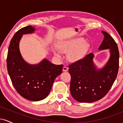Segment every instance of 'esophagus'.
Wrapping results in <instances>:
<instances>
[{
	"label": "esophagus",
	"mask_w": 123,
	"mask_h": 123,
	"mask_svg": "<svg viewBox=\"0 0 123 123\" xmlns=\"http://www.w3.org/2000/svg\"><path fill=\"white\" fill-rule=\"evenodd\" d=\"M62 70L63 72H66L68 70V68L66 67V66H63V68H62Z\"/></svg>",
	"instance_id": "esophagus-1"
}]
</instances>
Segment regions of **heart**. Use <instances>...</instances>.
I'll use <instances>...</instances> for the list:
<instances>
[{"label":"heart","mask_w":123,"mask_h":123,"mask_svg":"<svg viewBox=\"0 0 123 123\" xmlns=\"http://www.w3.org/2000/svg\"><path fill=\"white\" fill-rule=\"evenodd\" d=\"M58 48L62 53L68 54V58L71 62H76L82 60L88 50L89 46L81 38L63 41L58 44ZM53 53L56 57L62 58L60 51L56 48H53Z\"/></svg>","instance_id":"obj_1"}]
</instances>
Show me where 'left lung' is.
<instances>
[{
    "mask_svg": "<svg viewBox=\"0 0 123 123\" xmlns=\"http://www.w3.org/2000/svg\"><path fill=\"white\" fill-rule=\"evenodd\" d=\"M99 50L109 49V58L101 68L93 61L94 55L90 53L84 58L69 66L71 76L70 91L73 98L80 102L91 103L101 99L108 92L116 79L118 70L119 52L117 45L107 32Z\"/></svg>",
    "mask_w": 123,
    "mask_h": 123,
    "instance_id": "obj_1",
    "label": "left lung"
}]
</instances>
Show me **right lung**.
Returning <instances> with one entry per match:
<instances>
[{
  "label": "right lung",
  "mask_w": 123,
  "mask_h": 123,
  "mask_svg": "<svg viewBox=\"0 0 123 123\" xmlns=\"http://www.w3.org/2000/svg\"><path fill=\"white\" fill-rule=\"evenodd\" d=\"M35 26H28L17 31L8 47L7 68L13 86L19 95L32 101H39L47 97L54 81L61 74L62 65H55L46 58L37 64L24 60L19 50L23 35L35 32Z\"/></svg>",
  "instance_id": "1"
}]
</instances>
